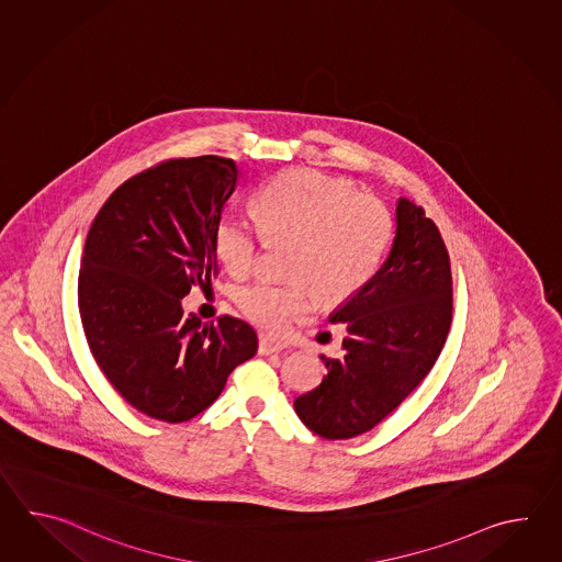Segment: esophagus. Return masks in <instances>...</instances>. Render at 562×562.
Wrapping results in <instances>:
<instances>
[{
    "instance_id": "34e87169",
    "label": "esophagus",
    "mask_w": 562,
    "mask_h": 562,
    "mask_svg": "<svg viewBox=\"0 0 562 562\" xmlns=\"http://www.w3.org/2000/svg\"><path fill=\"white\" fill-rule=\"evenodd\" d=\"M283 349H285L283 341H276V339H271V337H267V335H261V339H259V353L269 356V353H279V351H283Z\"/></svg>"
}]
</instances>
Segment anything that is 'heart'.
<instances>
[{
    "mask_svg": "<svg viewBox=\"0 0 562 562\" xmlns=\"http://www.w3.org/2000/svg\"><path fill=\"white\" fill-rule=\"evenodd\" d=\"M255 215L259 225L239 213L221 216L215 251L231 276L247 277L267 239L291 243L286 273L293 279H257L237 295L240 311L269 331H281L313 310L311 282L327 301L356 295L375 276L394 231L382 199L313 168L286 170L271 180L255 196Z\"/></svg>",
    "mask_w": 562,
    "mask_h": 562,
    "instance_id": "1",
    "label": "heart"
}]
</instances>
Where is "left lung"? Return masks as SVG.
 <instances>
[{
	"instance_id": "obj_1",
	"label": "left lung",
	"mask_w": 562,
	"mask_h": 562,
	"mask_svg": "<svg viewBox=\"0 0 562 562\" xmlns=\"http://www.w3.org/2000/svg\"><path fill=\"white\" fill-rule=\"evenodd\" d=\"M394 245L380 271L329 317L346 327L327 375L295 400L301 422L347 440L390 416L442 353L452 325V271L436 223L400 199Z\"/></svg>"
}]
</instances>
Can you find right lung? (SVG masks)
Here are the masks:
<instances>
[{
    "mask_svg": "<svg viewBox=\"0 0 562 562\" xmlns=\"http://www.w3.org/2000/svg\"><path fill=\"white\" fill-rule=\"evenodd\" d=\"M237 180L231 158H168L122 182L88 231L78 276L86 341L108 382L148 418L199 416L257 353L249 323H203L180 305L216 276V223Z\"/></svg>",
    "mask_w": 562,
    "mask_h": 562,
    "instance_id": "add662e5",
    "label": "right lung"
}]
</instances>
